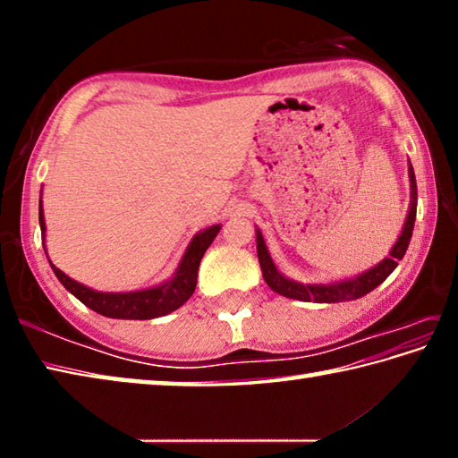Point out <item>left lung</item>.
Segmentation results:
<instances>
[{
	"label": "left lung",
	"mask_w": 458,
	"mask_h": 458,
	"mask_svg": "<svg viewBox=\"0 0 458 458\" xmlns=\"http://www.w3.org/2000/svg\"><path fill=\"white\" fill-rule=\"evenodd\" d=\"M408 177H410V208L404 220V226H402L400 236L396 244L392 246V250L387 257L377 262L376 267H371L363 273L355 275L352 278H344V281H333V283H299L293 281V278L284 276L281 270L275 267L273 259H270V252L267 248L265 238H262V232L257 228V252H259V262L262 276H265V283L273 289L275 293L283 294V297L297 299V301H307V303H341V301H353L360 299L369 291H374L377 284H382L387 276L392 275V270L398 267V262L404 259L406 248L410 244V238H412L414 230V220H416V204H418V190H416V177L412 164L408 161Z\"/></svg>",
	"instance_id": "8db88e82"
}]
</instances>
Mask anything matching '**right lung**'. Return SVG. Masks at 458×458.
I'll list each match as a JSON object with an SVG mask.
<instances>
[{"mask_svg": "<svg viewBox=\"0 0 458 458\" xmlns=\"http://www.w3.org/2000/svg\"><path fill=\"white\" fill-rule=\"evenodd\" d=\"M222 224H214L206 230H199L191 242L185 248L183 257L177 265L172 278L165 283L149 286V289L141 291H129V293H103L95 291L90 286L74 281L68 275L62 273L60 268L52 265L48 259L54 275L68 293H72L81 303L87 305L92 311H97L111 319H155V317H164L167 313L180 309L185 301H188L193 291H196L198 283V268L199 260L208 250V246L214 242L218 236ZM40 230H42V242L46 252V220L42 210V191H40Z\"/></svg>", "mask_w": 458, "mask_h": 458, "instance_id": "obj_1", "label": "right lung"}]
</instances>
